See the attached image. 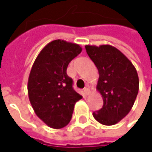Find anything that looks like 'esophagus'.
Segmentation results:
<instances>
[{
	"label": "esophagus",
	"instance_id": "34e87169",
	"mask_svg": "<svg viewBox=\"0 0 152 152\" xmlns=\"http://www.w3.org/2000/svg\"><path fill=\"white\" fill-rule=\"evenodd\" d=\"M84 94H85L86 95H88V94H90V89H89L88 87H86V88H84Z\"/></svg>",
	"mask_w": 152,
	"mask_h": 152
}]
</instances>
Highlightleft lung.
Listing matches in <instances>:
<instances>
[{
    "label": "left lung",
    "mask_w": 152,
    "mask_h": 152,
    "mask_svg": "<svg viewBox=\"0 0 152 152\" xmlns=\"http://www.w3.org/2000/svg\"><path fill=\"white\" fill-rule=\"evenodd\" d=\"M89 58L99 72L97 90L103 99L102 107L93 113L103 125H114L129 114L139 89L137 70L118 49L104 45H86Z\"/></svg>",
    "instance_id": "left-lung-1"
}]
</instances>
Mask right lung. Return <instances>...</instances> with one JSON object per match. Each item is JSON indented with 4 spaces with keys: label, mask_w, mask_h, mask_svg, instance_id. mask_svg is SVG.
Here are the masks:
<instances>
[{
    "label": "right lung",
    "mask_w": 152,
    "mask_h": 152,
    "mask_svg": "<svg viewBox=\"0 0 152 152\" xmlns=\"http://www.w3.org/2000/svg\"><path fill=\"white\" fill-rule=\"evenodd\" d=\"M81 50L77 44L54 40L40 51L29 72L30 104L36 115L52 129H61L70 123L74 105L82 98L66 73L69 63Z\"/></svg>",
    "instance_id": "1"
}]
</instances>
